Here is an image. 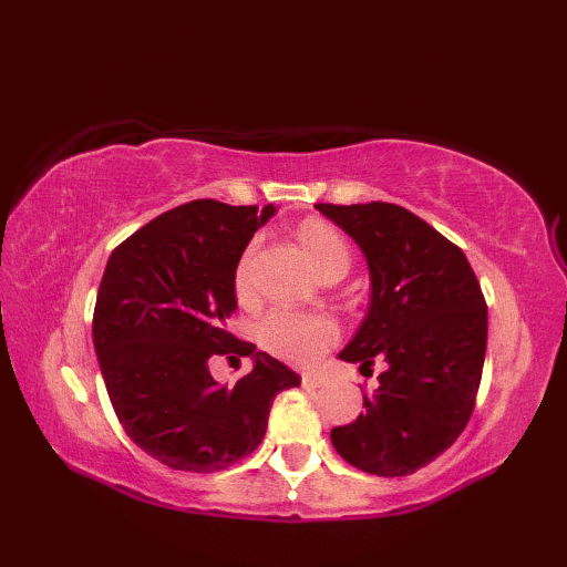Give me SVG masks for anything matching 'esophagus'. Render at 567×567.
Here are the masks:
<instances>
[{
	"label": "esophagus",
	"mask_w": 567,
	"mask_h": 567,
	"mask_svg": "<svg viewBox=\"0 0 567 567\" xmlns=\"http://www.w3.org/2000/svg\"><path fill=\"white\" fill-rule=\"evenodd\" d=\"M302 384H305V388H321L323 375H319V372H305Z\"/></svg>",
	"instance_id": "1"
}]
</instances>
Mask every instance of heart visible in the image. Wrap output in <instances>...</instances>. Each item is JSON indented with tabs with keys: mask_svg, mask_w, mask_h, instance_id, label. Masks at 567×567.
Wrapping results in <instances>:
<instances>
[{
	"mask_svg": "<svg viewBox=\"0 0 567 567\" xmlns=\"http://www.w3.org/2000/svg\"><path fill=\"white\" fill-rule=\"evenodd\" d=\"M297 236L302 240L311 265L327 275L331 270H348L351 265V250H348L346 238L336 226L321 219H307L299 224ZM250 256L248 248L240 256L236 272H234V290L240 299H246L250 292ZM258 339L265 351L272 355L290 360L297 365L315 363L339 339V327L336 321L323 315H302V311L275 309L265 315L258 323Z\"/></svg>",
	"mask_w": 567,
	"mask_h": 567,
	"instance_id": "1",
	"label": "heart"
}]
</instances>
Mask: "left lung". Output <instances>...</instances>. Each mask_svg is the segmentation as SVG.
<instances>
[{
    "label": "left lung",
    "instance_id": "left-lung-1",
    "mask_svg": "<svg viewBox=\"0 0 567 567\" xmlns=\"http://www.w3.org/2000/svg\"><path fill=\"white\" fill-rule=\"evenodd\" d=\"M363 250L370 307L339 353L360 372L380 358L365 412L331 431L343 461L382 477L412 475L461 436L483 378L487 305L465 252L388 202L315 204Z\"/></svg>",
    "mask_w": 567,
    "mask_h": 567
}]
</instances>
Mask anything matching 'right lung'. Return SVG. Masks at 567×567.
Returning a JSON list of instances; mask_svg holds the SVG:
<instances>
[{
    "label": "right lung",
    "mask_w": 567,
    "mask_h": 567,
    "mask_svg": "<svg viewBox=\"0 0 567 567\" xmlns=\"http://www.w3.org/2000/svg\"><path fill=\"white\" fill-rule=\"evenodd\" d=\"M275 214L195 199L161 214L106 262L92 341L114 412L128 439L185 473H216L260 445L277 392L299 375L226 331L236 311L234 272L252 234ZM254 358L234 389L208 358Z\"/></svg>",
    "instance_id": "1"
}]
</instances>
